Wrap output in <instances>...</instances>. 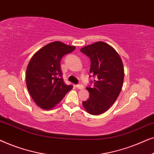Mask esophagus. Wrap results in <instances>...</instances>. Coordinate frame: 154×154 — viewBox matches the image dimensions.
<instances>
[{
  "label": "esophagus",
  "instance_id": "obj_1",
  "mask_svg": "<svg viewBox=\"0 0 154 154\" xmlns=\"http://www.w3.org/2000/svg\"><path fill=\"white\" fill-rule=\"evenodd\" d=\"M75 87H76L78 89H80V90H82V89H83V85H82V84H79V85H75Z\"/></svg>",
  "mask_w": 154,
  "mask_h": 154
}]
</instances>
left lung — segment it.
I'll use <instances>...</instances> for the list:
<instances>
[{"instance_id": "8db88e82", "label": "left lung", "mask_w": 154, "mask_h": 154, "mask_svg": "<svg viewBox=\"0 0 154 154\" xmlns=\"http://www.w3.org/2000/svg\"><path fill=\"white\" fill-rule=\"evenodd\" d=\"M91 61L90 72L96 77L94 87L86 88L90 98L83 106L90 114L106 112L116 102L123 87L124 68L119 53L103 41L96 42L81 49Z\"/></svg>"}]
</instances>
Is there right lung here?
I'll return each instance as SVG.
<instances>
[{"mask_svg":"<svg viewBox=\"0 0 154 154\" xmlns=\"http://www.w3.org/2000/svg\"><path fill=\"white\" fill-rule=\"evenodd\" d=\"M75 48L60 41L52 42L38 50L29 61L26 71L27 89L35 104L44 110L55 106L73 88L62 78L60 61Z\"/></svg>","mask_w":154,"mask_h":154,"instance_id":"right-lung-1","label":"right lung"}]
</instances>
